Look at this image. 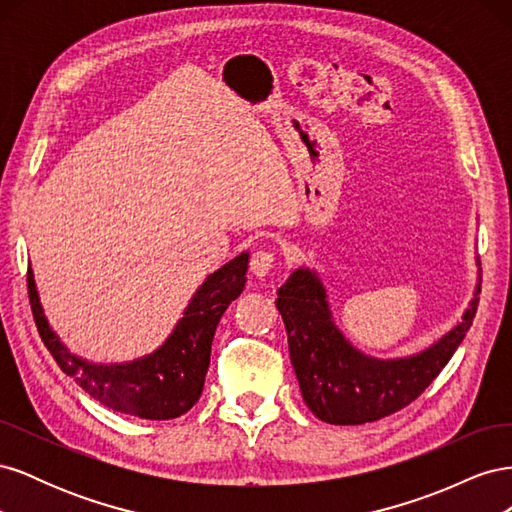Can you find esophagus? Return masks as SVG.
<instances>
[{"label": "esophagus", "instance_id": "esophagus-1", "mask_svg": "<svg viewBox=\"0 0 512 512\" xmlns=\"http://www.w3.org/2000/svg\"><path fill=\"white\" fill-rule=\"evenodd\" d=\"M275 254L271 250H256L252 254V260H250V269L256 277H265L273 271L275 267Z\"/></svg>", "mask_w": 512, "mask_h": 512}]
</instances>
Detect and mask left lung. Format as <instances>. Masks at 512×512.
Masks as SVG:
<instances>
[{
  "label": "left lung",
  "mask_w": 512,
  "mask_h": 512,
  "mask_svg": "<svg viewBox=\"0 0 512 512\" xmlns=\"http://www.w3.org/2000/svg\"><path fill=\"white\" fill-rule=\"evenodd\" d=\"M480 282L459 324L423 352L380 361L356 350L335 327L318 275L297 269L277 290L290 361L307 408L331 425H363L389 416L421 395L451 361L472 327Z\"/></svg>",
  "instance_id": "1"
}]
</instances>
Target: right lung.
Listing matches in <instances>:
<instances>
[{
  "mask_svg": "<svg viewBox=\"0 0 512 512\" xmlns=\"http://www.w3.org/2000/svg\"><path fill=\"white\" fill-rule=\"evenodd\" d=\"M247 262L250 254L243 252L211 273L166 342L153 354L121 365H94L68 352L44 318L32 269H27V292L42 342L64 374L106 408L168 421L188 412L203 393L215 329L245 288Z\"/></svg>",
  "mask_w": 512,
  "mask_h": 512,
  "instance_id": "add662e5",
  "label": "right lung"
}]
</instances>
